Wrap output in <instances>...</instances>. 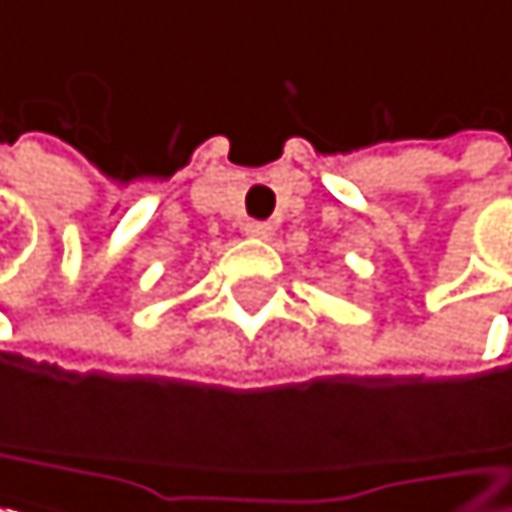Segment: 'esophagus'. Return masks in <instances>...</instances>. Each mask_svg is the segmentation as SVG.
I'll use <instances>...</instances> for the list:
<instances>
[{
	"mask_svg": "<svg viewBox=\"0 0 512 512\" xmlns=\"http://www.w3.org/2000/svg\"><path fill=\"white\" fill-rule=\"evenodd\" d=\"M244 232H247L250 238H268V235H271V222H262V219H250V222L244 225Z\"/></svg>",
	"mask_w": 512,
	"mask_h": 512,
	"instance_id": "34e87169",
	"label": "esophagus"
}]
</instances>
